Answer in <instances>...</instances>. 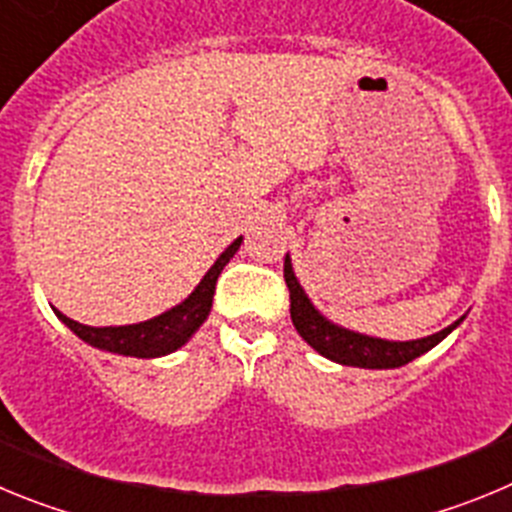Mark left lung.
Segmentation results:
<instances>
[{
  "mask_svg": "<svg viewBox=\"0 0 512 512\" xmlns=\"http://www.w3.org/2000/svg\"><path fill=\"white\" fill-rule=\"evenodd\" d=\"M284 282H287L289 287V315H292V323H295L297 333H300L320 356L343 366L397 369V366L410 364L413 359L423 356L425 351H431L433 346H438V343L461 323V320H456L449 328H443L441 333H433V336L428 338H418V341H384V338H372L364 336V333H354V330L341 328V325L330 323L325 315H320V312L315 310V305L310 302V297L305 295V289L297 282L289 253L284 256Z\"/></svg>",
  "mask_w": 512,
  "mask_h": 512,
  "instance_id": "8db88e82",
  "label": "left lung"
}]
</instances>
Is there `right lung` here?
<instances>
[{
	"instance_id": "obj_1",
	"label": "right lung",
	"mask_w": 512,
	"mask_h": 512,
	"mask_svg": "<svg viewBox=\"0 0 512 512\" xmlns=\"http://www.w3.org/2000/svg\"><path fill=\"white\" fill-rule=\"evenodd\" d=\"M243 238H235L223 253L220 259L210 266L202 282L194 287L192 295L184 302H179L171 310L161 312L158 318L146 320V323L135 325H110V328H92V325H81L76 320L66 318L63 312L56 310L58 318L74 330L76 336L84 343L94 348H102V351H110V354L120 356H138V359H156V356H166L176 348H182L189 338L194 336V330L200 328L202 323L210 315L212 307V295H215V284L220 271L225 269L230 259L235 256V251L241 248Z\"/></svg>"
}]
</instances>
